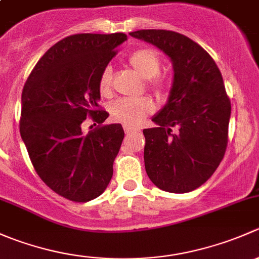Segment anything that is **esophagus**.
<instances>
[{"label":"esophagus","instance_id":"34e87169","mask_svg":"<svg viewBox=\"0 0 259 259\" xmlns=\"http://www.w3.org/2000/svg\"><path fill=\"white\" fill-rule=\"evenodd\" d=\"M124 132L125 134H132V133L138 132V129H135V127H132V126H127V125H124Z\"/></svg>","mask_w":259,"mask_h":259}]
</instances>
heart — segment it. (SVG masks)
Returning <instances> with one entry per match:
<instances>
[{
    "instance_id": "heart-1",
    "label": "heart",
    "mask_w": 259,
    "mask_h": 259,
    "mask_svg": "<svg viewBox=\"0 0 259 259\" xmlns=\"http://www.w3.org/2000/svg\"><path fill=\"white\" fill-rule=\"evenodd\" d=\"M129 64L142 77L148 80V86L155 93H161L164 80L159 77L161 60L154 50L140 49L133 52L129 57ZM113 89V67L105 66L99 77V91L101 95L108 96ZM110 115L114 120L127 126H137L146 115L154 110V104L148 98L117 99L110 104Z\"/></svg>"
}]
</instances>
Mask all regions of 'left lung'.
<instances>
[{
	"label": "left lung",
	"mask_w": 259,
	"mask_h": 259,
	"mask_svg": "<svg viewBox=\"0 0 259 259\" xmlns=\"http://www.w3.org/2000/svg\"><path fill=\"white\" fill-rule=\"evenodd\" d=\"M130 36L163 51L174 71L168 101L151 117L158 126L143 130L146 174L161 190L192 192L213 176L226 153L231 101L223 77L210 55L182 33L140 30Z\"/></svg>",
	"instance_id": "obj_1"
}]
</instances>
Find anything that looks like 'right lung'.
<instances>
[{
    "instance_id": "obj_1",
    "label": "right lung",
    "mask_w": 259,
    "mask_h": 259,
    "mask_svg": "<svg viewBox=\"0 0 259 259\" xmlns=\"http://www.w3.org/2000/svg\"><path fill=\"white\" fill-rule=\"evenodd\" d=\"M127 40L125 33H79L55 44L38 60L21 98L20 133L36 173L55 193L72 202H89L104 193L124 139L120 124L83 134L99 109L101 71ZM96 125V124H95Z\"/></svg>"
}]
</instances>
